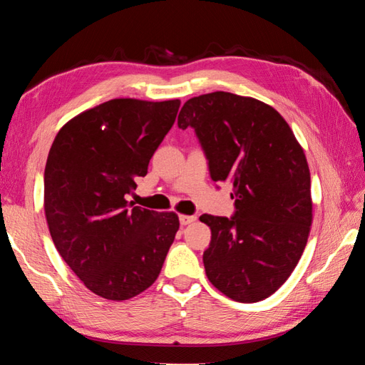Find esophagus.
Masks as SVG:
<instances>
[{
    "label": "esophagus",
    "instance_id": "34e87169",
    "mask_svg": "<svg viewBox=\"0 0 365 365\" xmlns=\"http://www.w3.org/2000/svg\"><path fill=\"white\" fill-rule=\"evenodd\" d=\"M178 219H180V225H188L196 220V215H180Z\"/></svg>",
    "mask_w": 365,
    "mask_h": 365
}]
</instances>
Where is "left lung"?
<instances>
[{"instance_id":"8db88e82","label":"left lung","mask_w":365,"mask_h":365,"mask_svg":"<svg viewBox=\"0 0 365 365\" xmlns=\"http://www.w3.org/2000/svg\"><path fill=\"white\" fill-rule=\"evenodd\" d=\"M177 123L195 130L212 180L233 185L232 217H200L211 227L202 255L209 282L238 302L269 298L292 275L311 230L304 151L274 108L227 91L191 98Z\"/></svg>"}]
</instances>
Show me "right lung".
Here are the masks:
<instances>
[{"label":"right lung","instance_id":"1","mask_svg":"<svg viewBox=\"0 0 365 365\" xmlns=\"http://www.w3.org/2000/svg\"><path fill=\"white\" fill-rule=\"evenodd\" d=\"M180 101L120 98L58 132L45 168V214L61 257L101 298L123 301L156 282L178 230L174 212L127 201L172 128Z\"/></svg>","mask_w":365,"mask_h":365}]
</instances>
